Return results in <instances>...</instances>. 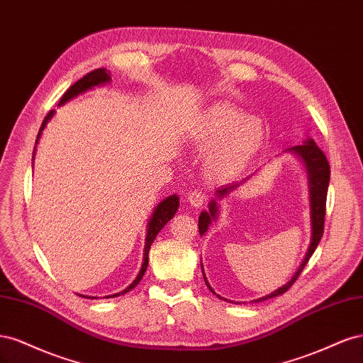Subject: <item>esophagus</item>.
<instances>
[{
    "label": "esophagus",
    "mask_w": 363,
    "mask_h": 363,
    "mask_svg": "<svg viewBox=\"0 0 363 363\" xmlns=\"http://www.w3.org/2000/svg\"><path fill=\"white\" fill-rule=\"evenodd\" d=\"M207 200V195L199 189L195 191H191L188 194V203L192 206V207H201Z\"/></svg>",
    "instance_id": "1"
}]
</instances>
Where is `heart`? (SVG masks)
<instances>
[{
    "instance_id": "b5f03b06",
    "label": "heart",
    "mask_w": 363,
    "mask_h": 363,
    "mask_svg": "<svg viewBox=\"0 0 363 363\" xmlns=\"http://www.w3.org/2000/svg\"><path fill=\"white\" fill-rule=\"evenodd\" d=\"M192 145L204 151L211 177L228 182L240 177L256 160L268 139L263 121L230 103L206 107L189 131Z\"/></svg>"
}]
</instances>
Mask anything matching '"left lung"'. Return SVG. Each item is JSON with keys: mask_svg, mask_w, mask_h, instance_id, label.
<instances>
[{"mask_svg": "<svg viewBox=\"0 0 363 363\" xmlns=\"http://www.w3.org/2000/svg\"><path fill=\"white\" fill-rule=\"evenodd\" d=\"M284 151L288 152H294V155L298 156L304 167H306V172H307V183H309V199H311V224H312V238H311V245L309 248H307V252L306 256L301 262V265L298 267V269L295 271L294 276L291 277V280L283 284L281 288H279L277 291L271 292L269 295H265L262 296V298H257L255 300L256 303L259 301H265L268 298H274V296L277 295H281L286 292L294 281L298 279V276L301 274L303 268L306 267V263L309 262V259L312 257L315 248L318 247V244H320V240L323 238V233H324V218H325V200H327V189H328V182H330V164H328L327 162V157L324 152L318 148V145L313 142V139H307L304 140V144H300V145H295V147H291V148H286ZM248 179H245L244 182L240 183H233V184H227L224 186V188H218L215 191V199L208 203V211H204L201 212V215L199 216V230H200V235H204L207 232L208 225L212 224V221H216L218 218V211H219V204L218 201H223L225 196L233 192L235 189H238L240 184H244ZM201 269H203V265H201ZM203 277H204V281L207 284V288L211 292H213L218 298L221 300H225L223 298V296H219L212 288L211 284H208L206 276H204V271H203ZM227 301V300H225Z\"/></svg>", "mask_w": 363, "mask_h": 363, "instance_id": "8db88e82", "label": "left lung"}]
</instances>
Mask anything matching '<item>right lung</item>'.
Wrapping results in <instances>:
<instances>
[{
	"label": "right lung",
	"instance_id": "1",
	"mask_svg": "<svg viewBox=\"0 0 363 363\" xmlns=\"http://www.w3.org/2000/svg\"><path fill=\"white\" fill-rule=\"evenodd\" d=\"M108 82H111V72L106 71L104 68L95 69V71H92L89 74H86L83 79H80L79 82H75L69 87V89L63 94V96L60 98V101H59V106L68 103L69 100H72V98H75L77 95H80V94H83L86 91H89V89H92V87H95V86H101V84H106ZM52 115H54V111L48 112L45 119H43V123H42L40 130H39V133H38L36 144L39 142V138L42 135V130L45 128V125L48 124V121L52 118ZM35 151H36V147H35ZM35 151H33V155H35ZM177 208H179V196L177 195H171V196H168V199H164L163 201H160L156 206L155 212H152V215L150 218V223H148L147 238H145V248H144V263H142V268H140V271L138 274V277L124 291H121V292L113 294V295H108V296H111V298H113V296L124 295L125 292L131 291L140 281V279L144 277V274H145L147 267H148V252H150L151 244L155 242V239L159 235L160 230L171 221L172 216L175 215V212H177ZM108 296H107V298H108ZM87 298H91V296H87ZM92 298H94V296H92Z\"/></svg>",
	"mask_w": 363,
	"mask_h": 363
}]
</instances>
